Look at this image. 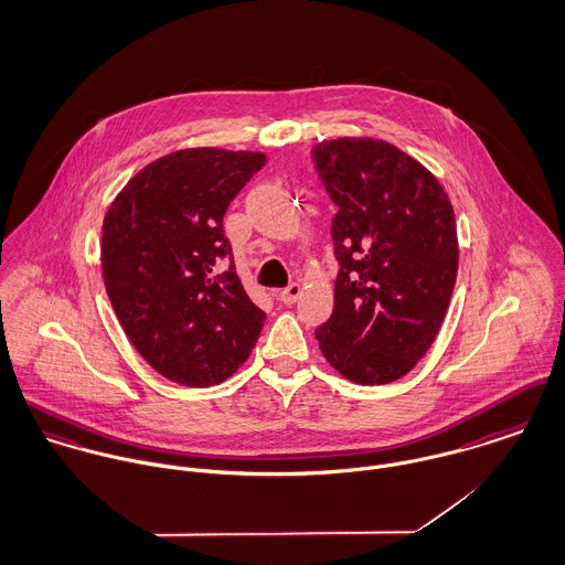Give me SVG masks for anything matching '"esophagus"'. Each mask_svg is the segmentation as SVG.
<instances>
[{
    "instance_id": "1",
    "label": "esophagus",
    "mask_w": 565,
    "mask_h": 565,
    "mask_svg": "<svg viewBox=\"0 0 565 565\" xmlns=\"http://www.w3.org/2000/svg\"><path fill=\"white\" fill-rule=\"evenodd\" d=\"M301 286L299 284H290L286 290H281V295H279V299L286 303V306H292V303H297V299L301 297Z\"/></svg>"
}]
</instances>
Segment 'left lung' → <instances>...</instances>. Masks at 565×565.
Listing matches in <instances>:
<instances>
[{"mask_svg":"<svg viewBox=\"0 0 565 565\" xmlns=\"http://www.w3.org/2000/svg\"><path fill=\"white\" fill-rule=\"evenodd\" d=\"M313 162L338 205L340 262L318 347L349 381H396L429 351L450 303L459 266L450 199L416 158L371 136L322 140Z\"/></svg>","mask_w":565,"mask_h":565,"instance_id":"left-lung-1","label":"left lung"}]
</instances>
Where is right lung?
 Returning a JSON list of instances; mask_svg holds the SVG:
<instances>
[{"label":"right lung","instance_id":"obj_1","mask_svg":"<svg viewBox=\"0 0 565 565\" xmlns=\"http://www.w3.org/2000/svg\"><path fill=\"white\" fill-rule=\"evenodd\" d=\"M264 162L262 151H173L140 169L104 216L113 310L142 360L180 385L230 379L264 327L223 232L230 201Z\"/></svg>","mask_w":565,"mask_h":565}]
</instances>
